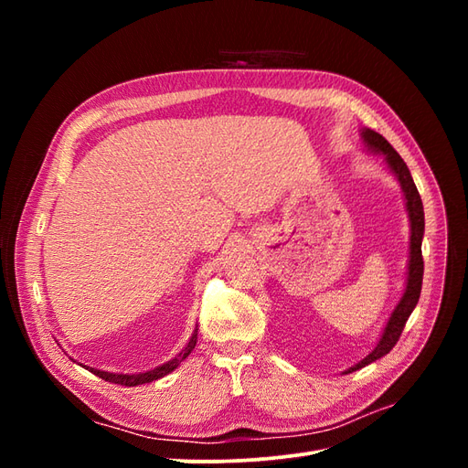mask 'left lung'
<instances>
[{"label":"left lung","instance_id":"1","mask_svg":"<svg viewBox=\"0 0 468 468\" xmlns=\"http://www.w3.org/2000/svg\"><path fill=\"white\" fill-rule=\"evenodd\" d=\"M363 140L365 144L369 146L373 152H382L387 155V162L390 165V169L394 172V176L399 177L402 191L406 195V208H408V215H410V222H412V236H410V263H408V282H406V291L402 301L399 303V306L394 308V313L387 324L385 334H382L380 342L377 344L375 351L369 353L363 361H359L356 367H351L349 371L346 373H353L361 369V367L369 365L377 359H380L382 356H387V353L396 346V342L400 339V334L404 330V325L412 314V310L416 308L418 301H420V292H421V279H423V258H421V238H423V205H421V197L414 186V179L410 176V169L404 164V160L399 155L388 143L387 138L367 129L363 133Z\"/></svg>","mask_w":468,"mask_h":468}]
</instances>
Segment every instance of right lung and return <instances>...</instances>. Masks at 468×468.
Returning a JSON list of instances; mask_svg holds the SVG:
<instances>
[{
	"label": "right lung",
	"mask_w": 468,
	"mask_h": 468,
	"mask_svg": "<svg viewBox=\"0 0 468 468\" xmlns=\"http://www.w3.org/2000/svg\"><path fill=\"white\" fill-rule=\"evenodd\" d=\"M195 344H197V332L193 334V337L189 339V344H187V347L183 349V353H179V356L176 357V359H172V361H167L165 365H162V367H158V369H154V371H148V373H140V375H112V373H105V371H97V369H90L93 375H97L99 378H103V380H109V382H112V385H122V387H138V385H144V382H152V380H155V378H162V377H165L167 373H172L176 367L186 359L189 353L195 349Z\"/></svg>",
	"instance_id": "right-lung-1"
}]
</instances>
